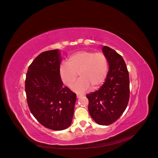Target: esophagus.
<instances>
[{"label":"esophagus","mask_w":158,"mask_h":158,"mask_svg":"<svg viewBox=\"0 0 158 158\" xmlns=\"http://www.w3.org/2000/svg\"><path fill=\"white\" fill-rule=\"evenodd\" d=\"M82 96V94H77V98H81V97Z\"/></svg>","instance_id":"1"}]
</instances>
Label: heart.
<instances>
[{
	"instance_id": "b5f03b06",
	"label": "heart",
	"mask_w": 158,
	"mask_h": 158,
	"mask_svg": "<svg viewBox=\"0 0 158 158\" xmlns=\"http://www.w3.org/2000/svg\"><path fill=\"white\" fill-rule=\"evenodd\" d=\"M109 72V61L102 52L81 51L71 55L68 63L62 62L59 66V75L63 83L71 87L77 79H81L72 87L77 93L98 88L106 81Z\"/></svg>"
}]
</instances>
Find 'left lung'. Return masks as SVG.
<instances>
[{
    "label": "left lung",
    "instance_id": "obj_1",
    "mask_svg": "<svg viewBox=\"0 0 158 158\" xmlns=\"http://www.w3.org/2000/svg\"><path fill=\"white\" fill-rule=\"evenodd\" d=\"M102 51L108 59L109 70L100 89L87 94L89 112L98 125H109L125 110L130 98L129 73L124 60L113 49L104 46Z\"/></svg>",
    "mask_w": 158,
    "mask_h": 158
}]
</instances>
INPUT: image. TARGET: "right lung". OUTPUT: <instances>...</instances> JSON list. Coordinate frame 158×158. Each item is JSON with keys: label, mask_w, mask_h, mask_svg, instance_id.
<instances>
[{"label": "right lung", "mask_w": 158, "mask_h": 158, "mask_svg": "<svg viewBox=\"0 0 158 158\" xmlns=\"http://www.w3.org/2000/svg\"><path fill=\"white\" fill-rule=\"evenodd\" d=\"M61 57L58 49L40 53L29 66L25 79L28 107L44 127L63 130L72 122L76 94L63 87L59 75Z\"/></svg>", "instance_id": "right-lung-1"}]
</instances>
